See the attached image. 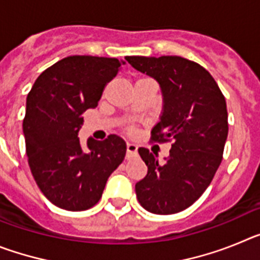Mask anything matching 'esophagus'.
Instances as JSON below:
<instances>
[{
    "label": "esophagus",
    "mask_w": 260,
    "mask_h": 260,
    "mask_svg": "<svg viewBox=\"0 0 260 260\" xmlns=\"http://www.w3.org/2000/svg\"><path fill=\"white\" fill-rule=\"evenodd\" d=\"M126 152H127V157H132V156H134L135 153L138 152L137 144L127 143V146H126Z\"/></svg>",
    "instance_id": "esophagus-1"
}]
</instances>
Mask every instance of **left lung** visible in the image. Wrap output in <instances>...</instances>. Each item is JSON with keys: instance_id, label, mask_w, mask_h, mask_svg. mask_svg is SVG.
Wrapping results in <instances>:
<instances>
[{"instance_id": "1", "label": "left lung", "mask_w": 260, "mask_h": 260, "mask_svg": "<svg viewBox=\"0 0 260 260\" xmlns=\"http://www.w3.org/2000/svg\"><path fill=\"white\" fill-rule=\"evenodd\" d=\"M126 61L161 89L162 112L152 141L173 139L164 162L147 148L138 150L148 172L135 185L137 198L156 215L181 212L210 186L222 160L228 137L225 98L212 75L190 59L128 56Z\"/></svg>"}]
</instances>
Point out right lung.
<instances>
[{
  "mask_svg": "<svg viewBox=\"0 0 260 260\" xmlns=\"http://www.w3.org/2000/svg\"><path fill=\"white\" fill-rule=\"evenodd\" d=\"M121 65L125 61L107 57H66L43 71L27 96L23 134L29 168L41 192L62 210L95 206L125 158L126 143L117 135L88 138L86 150L78 138L83 113L98 107Z\"/></svg>",
  "mask_w": 260,
  "mask_h": 260,
  "instance_id": "1",
  "label": "right lung"
}]
</instances>
